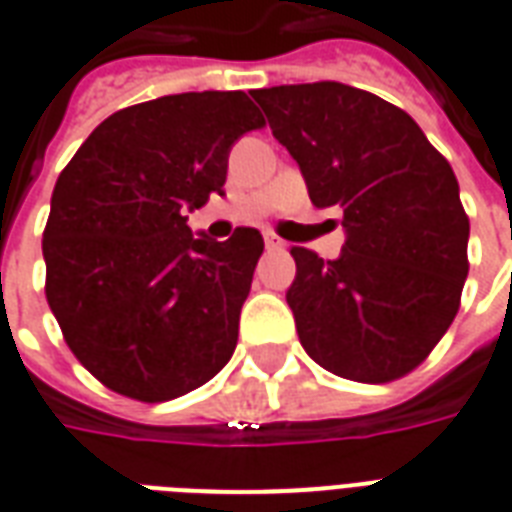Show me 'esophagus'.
I'll return each mask as SVG.
<instances>
[{"mask_svg":"<svg viewBox=\"0 0 512 512\" xmlns=\"http://www.w3.org/2000/svg\"><path fill=\"white\" fill-rule=\"evenodd\" d=\"M266 249H271V252H279V249H285V241H282L279 235L266 233Z\"/></svg>","mask_w":512,"mask_h":512,"instance_id":"34e87169","label":"esophagus"}]
</instances>
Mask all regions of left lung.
Here are the masks:
<instances>
[{
  "mask_svg": "<svg viewBox=\"0 0 512 512\" xmlns=\"http://www.w3.org/2000/svg\"><path fill=\"white\" fill-rule=\"evenodd\" d=\"M312 205L343 213V255L293 246L288 304L304 351L334 376L386 384L436 348L461 307L469 216L450 161L411 117L340 82L252 90Z\"/></svg>",
  "mask_w": 512,
  "mask_h": 512,
  "instance_id": "obj_1",
  "label": "left lung"
}]
</instances>
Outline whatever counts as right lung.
I'll return each instance as SVG.
<instances>
[{
	"label": "right lung",
	"mask_w": 512,
	"mask_h": 512,
	"mask_svg": "<svg viewBox=\"0 0 512 512\" xmlns=\"http://www.w3.org/2000/svg\"><path fill=\"white\" fill-rule=\"evenodd\" d=\"M266 126L241 90L164 95L106 117L62 169L43 230L46 301L104 386L142 403L197 389L238 343L263 235H191L235 139Z\"/></svg>",
	"instance_id": "add662e5"
}]
</instances>
